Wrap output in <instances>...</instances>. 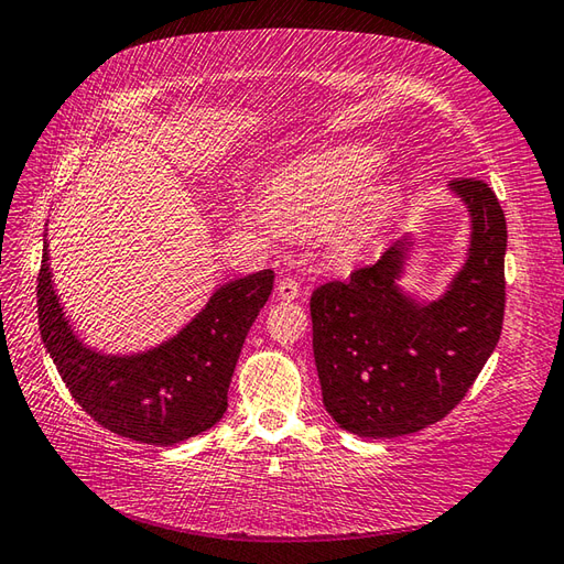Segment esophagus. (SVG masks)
Returning a JSON list of instances; mask_svg holds the SVG:
<instances>
[{
	"label": "esophagus",
	"instance_id": "esophagus-1",
	"mask_svg": "<svg viewBox=\"0 0 564 564\" xmlns=\"http://www.w3.org/2000/svg\"><path fill=\"white\" fill-rule=\"evenodd\" d=\"M275 293H279L281 301H295L301 295V285H297L295 279H281L279 285H275Z\"/></svg>",
	"mask_w": 564,
	"mask_h": 564
}]
</instances>
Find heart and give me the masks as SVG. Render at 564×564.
<instances>
[{"instance_id": "b5f03b06", "label": "heart", "mask_w": 564, "mask_h": 564, "mask_svg": "<svg viewBox=\"0 0 564 564\" xmlns=\"http://www.w3.org/2000/svg\"><path fill=\"white\" fill-rule=\"evenodd\" d=\"M386 154L366 142H341L281 166L261 208L283 235H310L329 227L339 254H358L386 230L402 203L398 178H378Z\"/></svg>"}]
</instances>
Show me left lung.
Here are the masks:
<instances>
[{
	"label": "left lung",
	"mask_w": 564,
	"mask_h": 564,
	"mask_svg": "<svg viewBox=\"0 0 564 564\" xmlns=\"http://www.w3.org/2000/svg\"><path fill=\"white\" fill-rule=\"evenodd\" d=\"M448 188L470 215V247L438 301H416L398 285L410 235L373 267L310 297L322 402L356 436L394 438L436 424L465 398L499 341L505 210L480 178H453Z\"/></svg>",
	"instance_id": "1"
}]
</instances>
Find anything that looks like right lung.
<instances>
[{
  "instance_id": "1",
  "label": "right lung",
  "mask_w": 564,
  "mask_h": 564,
  "mask_svg": "<svg viewBox=\"0 0 564 564\" xmlns=\"http://www.w3.org/2000/svg\"><path fill=\"white\" fill-rule=\"evenodd\" d=\"M47 259L43 242L41 339L72 398L94 422L150 446H174L220 422L247 332L273 289L271 269L220 285L176 337L140 354H104L72 329Z\"/></svg>"
}]
</instances>
